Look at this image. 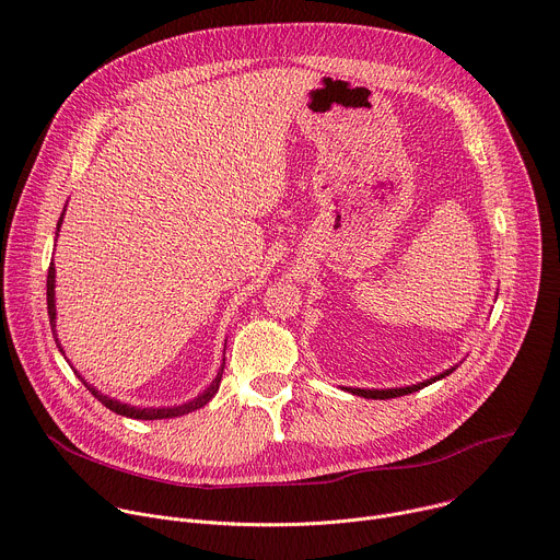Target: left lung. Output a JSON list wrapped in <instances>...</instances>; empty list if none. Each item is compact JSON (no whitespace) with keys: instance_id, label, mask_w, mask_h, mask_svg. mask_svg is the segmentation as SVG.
Returning <instances> with one entry per match:
<instances>
[{"instance_id":"obj_1","label":"left lung","mask_w":560,"mask_h":560,"mask_svg":"<svg viewBox=\"0 0 560 560\" xmlns=\"http://www.w3.org/2000/svg\"><path fill=\"white\" fill-rule=\"evenodd\" d=\"M454 370H456V368H450V370L441 372L439 376H432V378H428V381H423V383L408 385V387H389V389H361V387H346V389H348V392H352V394H357V396H363V398H394V396H404V394L419 392L421 387H425V385H430V383H434V381H439V378H443V376L452 374Z\"/></svg>"}]
</instances>
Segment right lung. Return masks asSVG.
Segmentation results:
<instances>
[{"label":"right lung","mask_w":560,"mask_h":560,"mask_svg":"<svg viewBox=\"0 0 560 560\" xmlns=\"http://www.w3.org/2000/svg\"><path fill=\"white\" fill-rule=\"evenodd\" d=\"M63 217V214H61ZM59 225H61V219H59V223H57V230H59ZM46 301H48V316H50V326H52V335H55V266L50 264V268H48V279H46ZM57 337V335H55ZM55 343H57V348L61 350V343L55 339ZM63 352V350H61ZM223 365H225V359H223ZM223 365H221V370H219V374H217V378L210 383V387L208 389H203V394H199L197 398H192V401H188V404H182V406H175V408H135V406H128V404H121V401H115V398H110V396H106V394H102L100 389H95L91 383H86L84 378H82V374H79L77 370H74V374L79 376V381H82L89 389H91V394L97 398V401L102 404V406H106L110 412H115V415H121V417H130V419H141V421H154V419H173V417H184V415H188V412H192V410H199V408H203L210 398L217 394V389H219V383H221V374H223Z\"/></svg>","instance_id":"obj_1"}]
</instances>
